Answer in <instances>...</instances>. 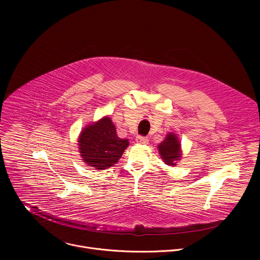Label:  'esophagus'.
<instances>
[{
	"mask_svg": "<svg viewBox=\"0 0 260 260\" xmlns=\"http://www.w3.org/2000/svg\"><path fill=\"white\" fill-rule=\"evenodd\" d=\"M136 142H137L138 144L146 145V144H148V139L145 138V137H142V136H138V137L136 138Z\"/></svg>",
	"mask_w": 260,
	"mask_h": 260,
	"instance_id": "34e87169",
	"label": "esophagus"
}]
</instances>
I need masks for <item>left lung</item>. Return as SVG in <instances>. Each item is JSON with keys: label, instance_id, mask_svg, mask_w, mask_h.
I'll return each instance as SVG.
<instances>
[{"label": "left lung", "instance_id": "8db88e82", "mask_svg": "<svg viewBox=\"0 0 260 260\" xmlns=\"http://www.w3.org/2000/svg\"><path fill=\"white\" fill-rule=\"evenodd\" d=\"M157 149L164 162L170 167H175L182 158L181 142L175 133H169L165 140L158 144Z\"/></svg>", "mask_w": 260, "mask_h": 260}]
</instances>
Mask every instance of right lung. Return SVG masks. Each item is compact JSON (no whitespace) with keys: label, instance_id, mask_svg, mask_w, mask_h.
I'll return each mask as SVG.
<instances>
[{"label":"right lung","instance_id":"right-lung-1","mask_svg":"<svg viewBox=\"0 0 260 260\" xmlns=\"http://www.w3.org/2000/svg\"><path fill=\"white\" fill-rule=\"evenodd\" d=\"M127 139L117 136L116 127L109 116L87 124L78 138V148L87 167L106 170L114 166L128 147Z\"/></svg>","mask_w":260,"mask_h":260}]
</instances>
